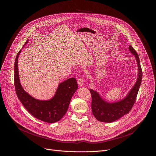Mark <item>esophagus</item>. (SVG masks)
Returning a JSON list of instances; mask_svg holds the SVG:
<instances>
[{"label":"esophagus","instance_id":"1","mask_svg":"<svg viewBox=\"0 0 156 156\" xmlns=\"http://www.w3.org/2000/svg\"><path fill=\"white\" fill-rule=\"evenodd\" d=\"M78 84L80 86H81L84 84V78L83 77H80L78 79Z\"/></svg>","mask_w":156,"mask_h":156}]
</instances>
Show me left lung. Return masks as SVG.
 <instances>
[{
	"label": "left lung",
	"mask_w": 156,
	"mask_h": 156,
	"mask_svg": "<svg viewBox=\"0 0 156 156\" xmlns=\"http://www.w3.org/2000/svg\"><path fill=\"white\" fill-rule=\"evenodd\" d=\"M129 51L136 58L138 65V75L134 86L131 89L125 98L119 101L110 103L103 99L96 91L90 89L92 96L91 109L93 114L100 122L111 123L117 120L128 114L135 102L141 83L143 72L140 58L136 51L131 46H129Z\"/></svg>",
	"instance_id": "8db88e82"
}]
</instances>
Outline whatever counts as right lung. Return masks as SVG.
<instances>
[{"label": "right lung", "mask_w": 156, "mask_h": 156, "mask_svg": "<svg viewBox=\"0 0 156 156\" xmlns=\"http://www.w3.org/2000/svg\"><path fill=\"white\" fill-rule=\"evenodd\" d=\"M27 41L25 44L28 42ZM21 50L16 55L14 65V84L16 95L25 108L35 118L48 123L59 121L67 112L70 100L78 89L75 78L59 84L55 95L48 101L36 99L28 94L21 86L18 67V59Z\"/></svg>", "instance_id": "obj_1"}]
</instances>
